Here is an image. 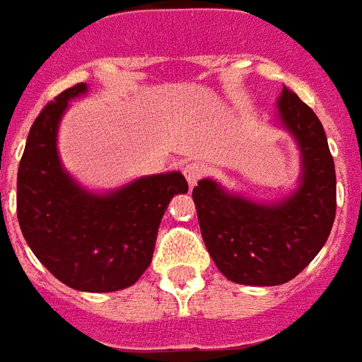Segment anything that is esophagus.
<instances>
[{
	"label": "esophagus",
	"instance_id": "34e87169",
	"mask_svg": "<svg viewBox=\"0 0 362 362\" xmlns=\"http://www.w3.org/2000/svg\"><path fill=\"white\" fill-rule=\"evenodd\" d=\"M183 173H185V177H187V181H189V185L194 187V185L199 183L200 179L206 175V165H204L202 162H191L185 165Z\"/></svg>",
	"mask_w": 362,
	"mask_h": 362
}]
</instances>
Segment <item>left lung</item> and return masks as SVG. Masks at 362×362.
<instances>
[{"label": "left lung", "mask_w": 362, "mask_h": 362, "mask_svg": "<svg viewBox=\"0 0 362 362\" xmlns=\"http://www.w3.org/2000/svg\"><path fill=\"white\" fill-rule=\"evenodd\" d=\"M278 112L300 150L303 173L295 192L260 204L212 179L192 189L210 257L229 281L243 286L287 284L320 252L336 218V168L320 119L287 88Z\"/></svg>", "instance_id": "8db88e82"}]
</instances>
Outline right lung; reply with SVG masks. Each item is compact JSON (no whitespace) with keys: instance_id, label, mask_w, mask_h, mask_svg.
Returning a JSON list of instances; mask_svg holds the SVG:
<instances>
[{"instance_id":"1","label":"right lung","mask_w":362,"mask_h":362,"mask_svg":"<svg viewBox=\"0 0 362 362\" xmlns=\"http://www.w3.org/2000/svg\"><path fill=\"white\" fill-rule=\"evenodd\" d=\"M78 83L55 96L30 127L17 173V218L36 258L65 286L107 293L133 286L152 262L173 194L189 191L179 171L134 179L107 194L83 189L63 170L57 127Z\"/></svg>"}]
</instances>
